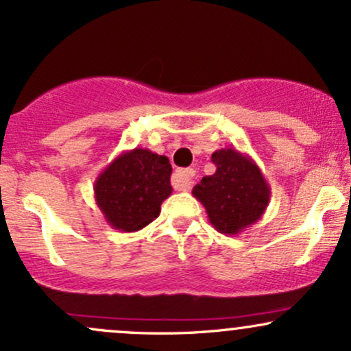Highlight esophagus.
I'll return each mask as SVG.
<instances>
[{"label": "esophagus", "mask_w": 351, "mask_h": 351, "mask_svg": "<svg viewBox=\"0 0 351 351\" xmlns=\"http://www.w3.org/2000/svg\"><path fill=\"white\" fill-rule=\"evenodd\" d=\"M193 176H195V170H193V168L176 171L171 178L173 188H175L176 191H188L193 184Z\"/></svg>", "instance_id": "esophagus-1"}]
</instances>
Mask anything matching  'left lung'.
Returning a JSON list of instances; mask_svg holds the SVG:
<instances>
[{
	"label": "left lung",
	"mask_w": 351,
	"mask_h": 351,
	"mask_svg": "<svg viewBox=\"0 0 351 351\" xmlns=\"http://www.w3.org/2000/svg\"><path fill=\"white\" fill-rule=\"evenodd\" d=\"M215 175L204 176L193 188L209 223L221 234L236 236L259 221L271 201V186L249 155L221 148L211 155Z\"/></svg>",
	"instance_id": "left-lung-1"
}]
</instances>
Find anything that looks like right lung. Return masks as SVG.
Wrapping results in <instances>:
<instances>
[{
	"label": "right lung",
	"instance_id": "obj_1",
	"mask_svg": "<svg viewBox=\"0 0 351 351\" xmlns=\"http://www.w3.org/2000/svg\"><path fill=\"white\" fill-rule=\"evenodd\" d=\"M171 165L147 148L122 152L94 183L95 203L108 224L135 232L156 219L171 195Z\"/></svg>",
	"mask_w": 351,
	"mask_h": 351
}]
</instances>
